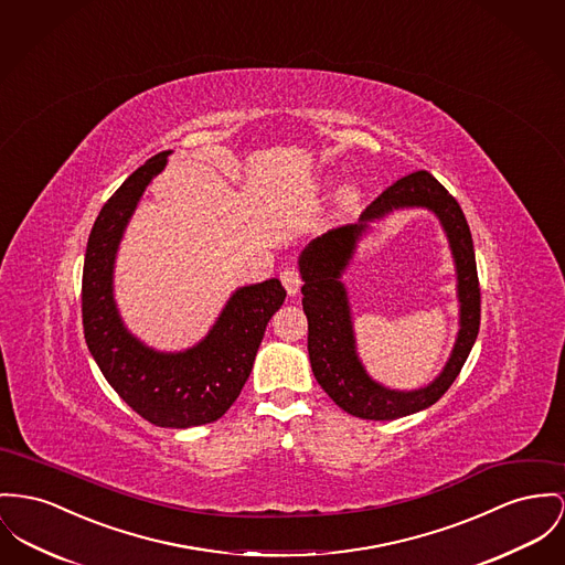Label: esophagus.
<instances>
[{
    "label": "esophagus",
    "instance_id": "obj_1",
    "mask_svg": "<svg viewBox=\"0 0 565 565\" xmlns=\"http://www.w3.org/2000/svg\"><path fill=\"white\" fill-rule=\"evenodd\" d=\"M280 282H282V287L287 289V294H289V296H296V294L300 291L301 287L300 271H298L296 267L285 269V271L280 274Z\"/></svg>",
    "mask_w": 565,
    "mask_h": 565
}]
</instances>
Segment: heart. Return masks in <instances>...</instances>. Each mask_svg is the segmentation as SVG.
I'll use <instances>...</instances> for the list:
<instances>
[{"mask_svg":"<svg viewBox=\"0 0 565 565\" xmlns=\"http://www.w3.org/2000/svg\"><path fill=\"white\" fill-rule=\"evenodd\" d=\"M364 201H366V192L362 186L358 184H349L344 189H340L337 194V210H334V216L339 221H349L353 216H358L364 207Z\"/></svg>","mask_w":565,"mask_h":565,"instance_id":"b5f03b06","label":"heart"}]
</instances>
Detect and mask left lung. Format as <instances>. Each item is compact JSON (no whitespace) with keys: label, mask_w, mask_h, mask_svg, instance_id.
I'll return each mask as SVG.
<instances>
[{"label":"left lung","mask_w":565,"mask_h":565,"mask_svg":"<svg viewBox=\"0 0 565 565\" xmlns=\"http://www.w3.org/2000/svg\"><path fill=\"white\" fill-rule=\"evenodd\" d=\"M422 206L445 226L457 269L459 334L445 371L417 391H392L365 373L352 334V318L341 274L352 260L359 239L373 222L396 209ZM301 306L308 319V355L312 375L342 412L362 419H396L435 405L454 383L480 330V285L473 239L467 218L428 171H415L383 190L355 225L315 237L300 259Z\"/></svg>","instance_id":"1"}]
</instances>
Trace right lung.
Segmentation results:
<instances>
[{"label": "right lung", "instance_id": "add662e5", "mask_svg": "<svg viewBox=\"0 0 565 565\" xmlns=\"http://www.w3.org/2000/svg\"><path fill=\"white\" fill-rule=\"evenodd\" d=\"M169 153L160 151L139 167L92 226L81 287L83 332L98 369L128 407L156 426L190 428L216 422L235 403L253 371L265 326L287 291L278 278L235 289L210 332L184 351H158L124 326L114 294L117 250Z\"/></svg>", "mask_w": 565, "mask_h": 565}]
</instances>
